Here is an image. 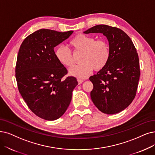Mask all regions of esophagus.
Segmentation results:
<instances>
[{
    "instance_id": "obj_1",
    "label": "esophagus",
    "mask_w": 155,
    "mask_h": 155,
    "mask_svg": "<svg viewBox=\"0 0 155 155\" xmlns=\"http://www.w3.org/2000/svg\"><path fill=\"white\" fill-rule=\"evenodd\" d=\"M84 81V80L83 79H78V83L80 84H81V83H83V82Z\"/></svg>"
}]
</instances>
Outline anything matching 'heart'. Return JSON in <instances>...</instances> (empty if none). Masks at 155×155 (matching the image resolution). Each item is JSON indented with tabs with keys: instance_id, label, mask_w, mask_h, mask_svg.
Wrapping results in <instances>:
<instances>
[{
	"instance_id": "b5f03b06",
	"label": "heart",
	"mask_w": 155,
	"mask_h": 155,
	"mask_svg": "<svg viewBox=\"0 0 155 155\" xmlns=\"http://www.w3.org/2000/svg\"><path fill=\"white\" fill-rule=\"evenodd\" d=\"M69 45L75 51L82 53L80 58L82 63L69 69V74L72 76L81 79L87 78L94 69H102L109 60L110 48L105 40H95L91 36L79 34L71 40ZM54 54L59 62L66 67H71L74 63L72 51L67 48H57Z\"/></svg>"
}]
</instances>
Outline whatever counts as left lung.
I'll use <instances>...</instances> for the list:
<instances>
[{
    "instance_id": "obj_1",
    "label": "left lung",
    "mask_w": 155,
    "mask_h": 155,
    "mask_svg": "<svg viewBox=\"0 0 155 155\" xmlns=\"http://www.w3.org/2000/svg\"><path fill=\"white\" fill-rule=\"evenodd\" d=\"M84 33L103 34L110 48L106 65L89 78L94 84L92 102L103 113H118L132 103L137 90L140 72L136 48L129 36L118 28L98 25Z\"/></svg>"
}]
</instances>
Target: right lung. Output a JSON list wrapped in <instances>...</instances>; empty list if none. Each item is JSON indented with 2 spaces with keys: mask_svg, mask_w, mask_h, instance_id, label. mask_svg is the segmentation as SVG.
<instances>
[{
  "mask_svg": "<svg viewBox=\"0 0 155 155\" xmlns=\"http://www.w3.org/2000/svg\"><path fill=\"white\" fill-rule=\"evenodd\" d=\"M72 33L40 29L24 39L18 51L15 69L18 90L28 108L46 120H57L65 113L78 84L73 76L63 79L68 72L54 51Z\"/></svg>",
  "mask_w": 155,
  "mask_h": 155,
  "instance_id": "add662e5",
  "label": "right lung"
}]
</instances>
